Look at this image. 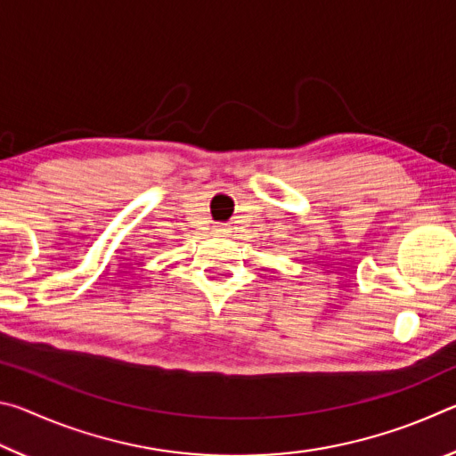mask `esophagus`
<instances>
[{
  "label": "esophagus",
  "instance_id": "34e87169",
  "mask_svg": "<svg viewBox=\"0 0 456 456\" xmlns=\"http://www.w3.org/2000/svg\"><path fill=\"white\" fill-rule=\"evenodd\" d=\"M215 233H217V235H227L229 229L225 225H217V227H215Z\"/></svg>",
  "mask_w": 456,
  "mask_h": 456
}]
</instances>
